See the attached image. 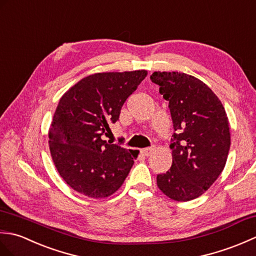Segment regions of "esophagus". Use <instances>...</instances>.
Returning <instances> with one entry per match:
<instances>
[{"mask_svg": "<svg viewBox=\"0 0 256 256\" xmlns=\"http://www.w3.org/2000/svg\"><path fill=\"white\" fill-rule=\"evenodd\" d=\"M153 150H154V148H153V146H150V148H144V149H141V153H142L144 156H150V154H151Z\"/></svg>", "mask_w": 256, "mask_h": 256, "instance_id": "obj_1", "label": "esophagus"}]
</instances>
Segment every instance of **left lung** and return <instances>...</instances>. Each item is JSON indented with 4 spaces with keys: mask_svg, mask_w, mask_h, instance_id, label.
I'll list each match as a JSON object with an SVG mask.
<instances>
[{
    "mask_svg": "<svg viewBox=\"0 0 256 256\" xmlns=\"http://www.w3.org/2000/svg\"><path fill=\"white\" fill-rule=\"evenodd\" d=\"M150 78L168 100L175 132L170 144L172 166L158 174V187L173 200H195L214 184L226 166L230 150L226 114L212 90L194 76L154 72Z\"/></svg>",
    "mask_w": 256,
    "mask_h": 256,
    "instance_id": "left-lung-1",
    "label": "left lung"
}]
</instances>
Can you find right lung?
Here are the masks:
<instances>
[{"label": "right lung", "mask_w": 256, "mask_h": 256, "mask_svg": "<svg viewBox=\"0 0 256 256\" xmlns=\"http://www.w3.org/2000/svg\"><path fill=\"white\" fill-rule=\"evenodd\" d=\"M146 70L95 73L62 96L49 130L54 166L78 192L103 198L126 180L138 153L102 139L108 124L119 120L122 107L146 76Z\"/></svg>", "instance_id": "add662e5"}]
</instances>
